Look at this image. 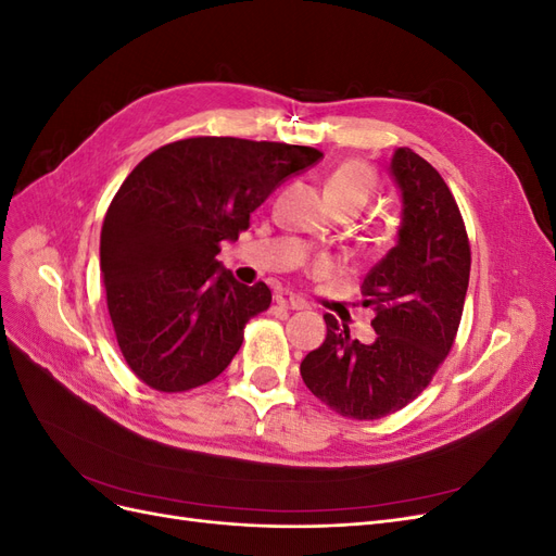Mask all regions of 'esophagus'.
I'll use <instances>...</instances> for the list:
<instances>
[{
    "mask_svg": "<svg viewBox=\"0 0 556 556\" xmlns=\"http://www.w3.org/2000/svg\"><path fill=\"white\" fill-rule=\"evenodd\" d=\"M276 304L282 308H290V311H304L306 308V301L294 296L292 292H278L276 294Z\"/></svg>",
    "mask_w": 556,
    "mask_h": 556,
    "instance_id": "1",
    "label": "esophagus"
}]
</instances>
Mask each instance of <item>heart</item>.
<instances>
[{"instance_id":"heart-1","label":"heart","mask_w":556,"mask_h":556,"mask_svg":"<svg viewBox=\"0 0 556 556\" xmlns=\"http://www.w3.org/2000/svg\"><path fill=\"white\" fill-rule=\"evenodd\" d=\"M376 192V174L368 164L359 160H348L327 174L325 197L331 211L355 208L357 213Z\"/></svg>"}]
</instances>
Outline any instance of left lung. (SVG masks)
I'll list each match as a JSON object with an SVG mask.
<instances>
[{
  "label": "left lung",
  "instance_id": "1",
  "mask_svg": "<svg viewBox=\"0 0 556 556\" xmlns=\"http://www.w3.org/2000/svg\"><path fill=\"white\" fill-rule=\"evenodd\" d=\"M392 176L403 197L399 243L366 274L364 306L376 317L371 345L325 315L327 339L301 362V378L331 410L380 419L422 394L457 339L470 276L462 211L433 166L399 148Z\"/></svg>",
  "mask_w": 556,
  "mask_h": 556
}]
</instances>
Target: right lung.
I'll use <instances>...</instances> for the list:
<instances>
[{"instance_id":"1","label":"right lung","mask_w":556,"mask_h":556,"mask_svg":"<svg viewBox=\"0 0 556 556\" xmlns=\"http://www.w3.org/2000/svg\"><path fill=\"white\" fill-rule=\"evenodd\" d=\"M319 157L311 146L190 137L134 166L106 211L99 268L115 341L141 382L188 392L229 366L271 290L233 280L215 255L285 178Z\"/></svg>"}]
</instances>
